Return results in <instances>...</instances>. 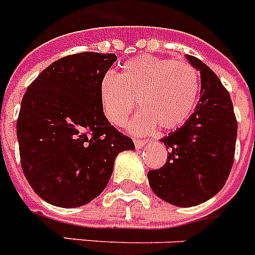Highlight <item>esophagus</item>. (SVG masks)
<instances>
[{
  "label": "esophagus",
  "instance_id": "esophagus-1",
  "mask_svg": "<svg viewBox=\"0 0 255 255\" xmlns=\"http://www.w3.org/2000/svg\"><path fill=\"white\" fill-rule=\"evenodd\" d=\"M133 142H134V146H136V148H142V146L148 144V141H146V140H140V138H134Z\"/></svg>",
  "mask_w": 255,
  "mask_h": 255
}]
</instances>
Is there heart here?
<instances>
[{"mask_svg":"<svg viewBox=\"0 0 255 255\" xmlns=\"http://www.w3.org/2000/svg\"><path fill=\"white\" fill-rule=\"evenodd\" d=\"M200 92L199 73L191 64L141 56L129 60L118 76L107 74L99 85V99L107 121L122 127L137 101L141 111L129 122L134 134L174 131L195 109Z\"/></svg>","mask_w":255,"mask_h":255,"instance_id":"heart-1","label":"heart"}]
</instances>
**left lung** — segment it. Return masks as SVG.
Wrapping results in <instances>:
<instances>
[{
	"label": "left lung",
	"mask_w": 255,
	"mask_h": 255,
	"mask_svg": "<svg viewBox=\"0 0 255 255\" xmlns=\"http://www.w3.org/2000/svg\"><path fill=\"white\" fill-rule=\"evenodd\" d=\"M202 89L195 111L181 128L161 138L167 160L148 173L153 192L178 207H192L220 191L233 166L237 121L231 95L216 74L194 56Z\"/></svg>",
	"instance_id": "obj_1"
}]
</instances>
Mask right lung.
I'll return each mask as SVG.
<instances>
[{
    "mask_svg": "<svg viewBox=\"0 0 255 255\" xmlns=\"http://www.w3.org/2000/svg\"><path fill=\"white\" fill-rule=\"evenodd\" d=\"M114 53L82 52L56 60L24 93L16 121L22 170L53 206L88 204L106 188L114 161L133 150L131 138L102 111L99 85Z\"/></svg>",
    "mask_w": 255,
    "mask_h": 255,
    "instance_id": "right-lung-1",
    "label": "right lung"
}]
</instances>
